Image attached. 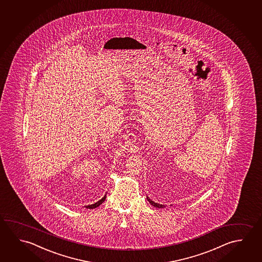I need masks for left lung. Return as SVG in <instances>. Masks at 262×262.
<instances>
[{
	"label": "left lung",
	"mask_w": 262,
	"mask_h": 262,
	"mask_svg": "<svg viewBox=\"0 0 262 262\" xmlns=\"http://www.w3.org/2000/svg\"><path fill=\"white\" fill-rule=\"evenodd\" d=\"M146 198H147V200L149 201V203H150L151 206H155V207H158V208H163V207H165L164 205H160L158 203H155V202L152 201V200H150V198H148V196H146Z\"/></svg>",
	"instance_id": "left-lung-1"
}]
</instances>
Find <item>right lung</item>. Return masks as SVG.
Returning <instances> with one entry per match:
<instances>
[{
    "label": "right lung",
    "mask_w": 262,
    "mask_h": 262,
    "mask_svg": "<svg viewBox=\"0 0 262 262\" xmlns=\"http://www.w3.org/2000/svg\"><path fill=\"white\" fill-rule=\"evenodd\" d=\"M105 199H106V194H105L103 198H101L100 200H99L98 202H96L95 204H92V205H89V206H85V207L88 208V209H94V208H96V207H98V206H100V205H101V204H102V203L105 201Z\"/></svg>",
    "instance_id": "add662e5"
}]
</instances>
